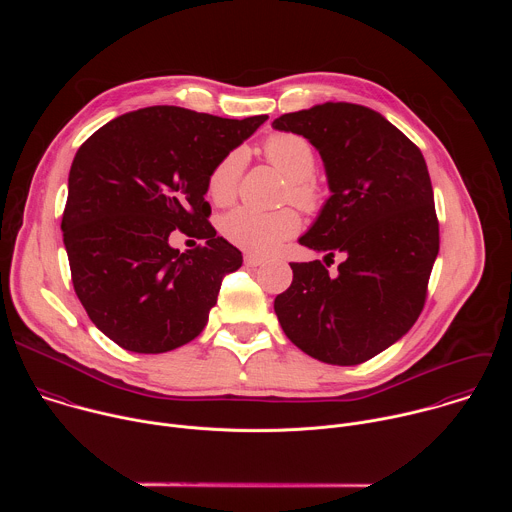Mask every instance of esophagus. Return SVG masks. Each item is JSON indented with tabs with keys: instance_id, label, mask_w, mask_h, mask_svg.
<instances>
[{
	"instance_id": "34e87169",
	"label": "esophagus",
	"mask_w": 512,
	"mask_h": 512,
	"mask_svg": "<svg viewBox=\"0 0 512 512\" xmlns=\"http://www.w3.org/2000/svg\"><path fill=\"white\" fill-rule=\"evenodd\" d=\"M263 257H259V255H253V253H247L245 255V265L247 267H259V265H263Z\"/></svg>"
}]
</instances>
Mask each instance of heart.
<instances>
[{
  "mask_svg": "<svg viewBox=\"0 0 512 512\" xmlns=\"http://www.w3.org/2000/svg\"><path fill=\"white\" fill-rule=\"evenodd\" d=\"M265 158L281 170L287 180V196L306 210L322 206V190L310 180L316 170V152L312 143L296 133H273L263 143ZM247 156L233 150L216 162L208 174V196L216 204H227L235 198ZM302 227L300 214L294 208L259 210L253 206H237L221 218V233L237 247L251 253H271L283 241L294 237Z\"/></svg>",
  "mask_w": 512,
  "mask_h": 512,
  "instance_id": "1",
  "label": "heart"
}]
</instances>
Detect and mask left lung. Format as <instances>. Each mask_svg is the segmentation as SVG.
I'll return each instance as SVG.
<instances>
[{"instance_id":"obj_1","label":"left lung","mask_w":512,"mask_h":512,"mask_svg":"<svg viewBox=\"0 0 512 512\" xmlns=\"http://www.w3.org/2000/svg\"><path fill=\"white\" fill-rule=\"evenodd\" d=\"M277 131L318 150L330 198L300 245L343 257L330 276L320 261L289 263L294 281L275 314L300 350L352 367L403 338L419 318L440 227L425 160L381 113L354 103H322L285 113Z\"/></svg>"}]
</instances>
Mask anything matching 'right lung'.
Here are the masks:
<instances>
[{
    "label": "right lung",
    "mask_w": 512,
    "mask_h": 512,
    "mask_svg": "<svg viewBox=\"0 0 512 512\" xmlns=\"http://www.w3.org/2000/svg\"><path fill=\"white\" fill-rule=\"evenodd\" d=\"M265 119L145 107L115 117L79 148L64 247L83 308L121 348L160 354L204 330L225 273L243 265L241 251L206 221L208 174ZM176 228L205 245L180 254L169 245Z\"/></svg>",
    "instance_id": "1"
}]
</instances>
